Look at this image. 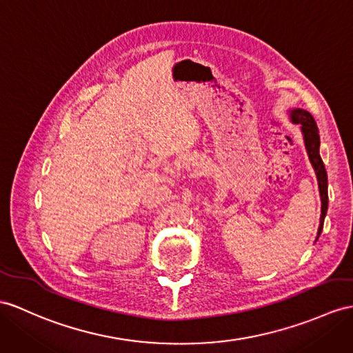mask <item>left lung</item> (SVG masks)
I'll return each instance as SVG.
<instances>
[{"label":"left lung","instance_id":"obj_1","mask_svg":"<svg viewBox=\"0 0 353 353\" xmlns=\"http://www.w3.org/2000/svg\"><path fill=\"white\" fill-rule=\"evenodd\" d=\"M292 121L295 124H301V130L304 134L305 148L308 152V159H310L312 165L314 168L317 183H319V192H321V201H322V214H321V226L317 230V236L321 235L323 228V220L326 216V210H328V176H326V170L323 166V161L319 156V132H317V125L314 118L310 112L303 109L292 110Z\"/></svg>","mask_w":353,"mask_h":353}]
</instances>
